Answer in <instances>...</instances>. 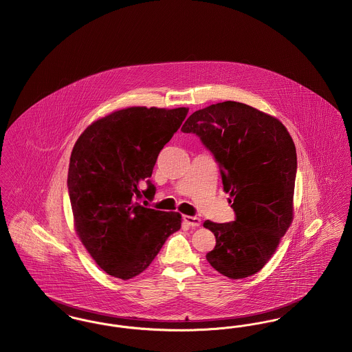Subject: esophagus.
<instances>
[{
    "label": "esophagus",
    "mask_w": 352,
    "mask_h": 352,
    "mask_svg": "<svg viewBox=\"0 0 352 352\" xmlns=\"http://www.w3.org/2000/svg\"><path fill=\"white\" fill-rule=\"evenodd\" d=\"M184 221L187 224V226L194 227V228L201 226V219L197 218V217H188V215H184Z\"/></svg>",
    "instance_id": "obj_1"
}]
</instances>
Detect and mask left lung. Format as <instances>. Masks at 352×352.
I'll list each match as a JSON object with an SVG mask.
<instances>
[{"label": "left lung", "instance_id": "1", "mask_svg": "<svg viewBox=\"0 0 352 352\" xmlns=\"http://www.w3.org/2000/svg\"><path fill=\"white\" fill-rule=\"evenodd\" d=\"M182 132L198 134L214 154L236 214L231 223H203L217 237L206 258L228 278L250 277L264 268L293 221V138L278 118L237 101L194 112Z\"/></svg>", "mask_w": 352, "mask_h": 352}]
</instances>
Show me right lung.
Wrapping results in <instances>:
<instances>
[{"label": "right lung", "instance_id": "add662e5", "mask_svg": "<svg viewBox=\"0 0 352 352\" xmlns=\"http://www.w3.org/2000/svg\"><path fill=\"white\" fill-rule=\"evenodd\" d=\"M187 112L184 107L118 109L88 125L74 145L67 179L74 228L112 277L129 280L142 273L181 228L179 212L146 208L137 199L155 192L149 178L157 157ZM144 182L150 186L141 192Z\"/></svg>", "mask_w": 352, "mask_h": 352}]
</instances>
